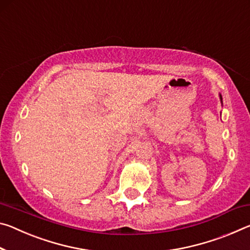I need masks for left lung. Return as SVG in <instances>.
<instances>
[{
  "instance_id": "left-lung-1",
  "label": "left lung",
  "mask_w": 250,
  "mask_h": 250,
  "mask_svg": "<svg viewBox=\"0 0 250 250\" xmlns=\"http://www.w3.org/2000/svg\"><path fill=\"white\" fill-rule=\"evenodd\" d=\"M220 99H221V96H220ZM221 100H223V99H221Z\"/></svg>"
}]
</instances>
